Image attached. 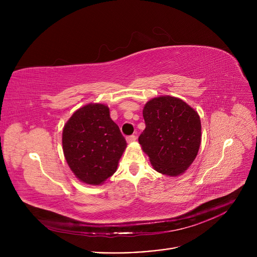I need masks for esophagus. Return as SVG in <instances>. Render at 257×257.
<instances>
[{
    "mask_svg": "<svg viewBox=\"0 0 257 257\" xmlns=\"http://www.w3.org/2000/svg\"><path fill=\"white\" fill-rule=\"evenodd\" d=\"M136 140H137V137L134 136V134H133V136H130V137L127 138V142L128 143H132V142H134Z\"/></svg>",
    "mask_w": 257,
    "mask_h": 257,
    "instance_id": "esophagus-1",
    "label": "esophagus"
}]
</instances>
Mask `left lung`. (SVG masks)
<instances>
[{
  "label": "left lung",
  "instance_id": "8db88e82",
  "mask_svg": "<svg viewBox=\"0 0 257 257\" xmlns=\"http://www.w3.org/2000/svg\"><path fill=\"white\" fill-rule=\"evenodd\" d=\"M146 128L139 138L155 171L176 177L191 167L201 145L198 112L179 98L160 96L148 101Z\"/></svg>",
  "mask_w": 257,
  "mask_h": 257
}]
</instances>
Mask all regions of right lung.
<instances>
[{
	"label": "right lung",
	"instance_id": "obj_1",
	"mask_svg": "<svg viewBox=\"0 0 257 257\" xmlns=\"http://www.w3.org/2000/svg\"><path fill=\"white\" fill-rule=\"evenodd\" d=\"M127 143L105 104L79 108L62 130V149L75 176L90 185L103 184L116 171Z\"/></svg>",
	"mask_w": 257,
	"mask_h": 257
}]
</instances>
